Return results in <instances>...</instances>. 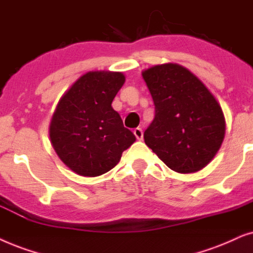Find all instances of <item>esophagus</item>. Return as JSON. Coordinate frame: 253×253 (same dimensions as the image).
I'll return each mask as SVG.
<instances>
[{"label": "esophagus", "mask_w": 253, "mask_h": 253, "mask_svg": "<svg viewBox=\"0 0 253 253\" xmlns=\"http://www.w3.org/2000/svg\"><path fill=\"white\" fill-rule=\"evenodd\" d=\"M133 133H134V135H135V137L137 140H142V137H143V132H142V129L140 128V127H137V128H135L133 130Z\"/></svg>", "instance_id": "1"}]
</instances>
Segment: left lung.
<instances>
[{
    "instance_id": "left-lung-1",
    "label": "left lung",
    "mask_w": 253,
    "mask_h": 253,
    "mask_svg": "<svg viewBox=\"0 0 253 253\" xmlns=\"http://www.w3.org/2000/svg\"><path fill=\"white\" fill-rule=\"evenodd\" d=\"M155 118L144 142L171 170L199 171L213 160L224 137V117L214 96L190 70L176 63L142 73Z\"/></svg>"
}]
</instances>
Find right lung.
I'll list each match as a JSON object with an SVG mask.
<instances>
[{
    "label": "right lung",
    "instance_id": "1",
    "mask_svg": "<svg viewBox=\"0 0 253 253\" xmlns=\"http://www.w3.org/2000/svg\"><path fill=\"white\" fill-rule=\"evenodd\" d=\"M124 83L121 73L89 72L56 106L50 141L63 163L80 176L97 177L113 169L135 141L111 106Z\"/></svg>",
    "mask_w": 253,
    "mask_h": 253
}]
</instances>
